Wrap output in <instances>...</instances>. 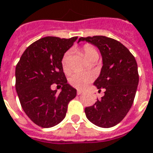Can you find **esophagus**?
I'll list each match as a JSON object with an SVG mask.
<instances>
[{"instance_id":"34e87169","label":"esophagus","mask_w":153,"mask_h":153,"mask_svg":"<svg viewBox=\"0 0 153 153\" xmlns=\"http://www.w3.org/2000/svg\"><path fill=\"white\" fill-rule=\"evenodd\" d=\"M83 94V91H82V90H78V91H77V94H78V95H79V94Z\"/></svg>"}]
</instances>
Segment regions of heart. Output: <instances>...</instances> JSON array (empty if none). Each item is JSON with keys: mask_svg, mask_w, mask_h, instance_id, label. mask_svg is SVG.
<instances>
[{"mask_svg": "<svg viewBox=\"0 0 153 153\" xmlns=\"http://www.w3.org/2000/svg\"><path fill=\"white\" fill-rule=\"evenodd\" d=\"M83 54H84L85 60L87 61L88 59L92 58L93 56H98V52L92 46L85 45L83 48ZM68 56H69V53H66L63 55V59H62V67H63V71L66 73L68 72V70H69ZM92 80H93V76L89 73H73L68 78V81H69L70 85L77 89H80V90L85 88Z\"/></svg>", "mask_w": 153, "mask_h": 153, "instance_id": "heart-1", "label": "heart"}]
</instances>
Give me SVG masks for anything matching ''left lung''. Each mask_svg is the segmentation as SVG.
<instances>
[{
    "label": "left lung",
    "instance_id": "obj_1",
    "mask_svg": "<svg viewBox=\"0 0 153 153\" xmlns=\"http://www.w3.org/2000/svg\"><path fill=\"white\" fill-rule=\"evenodd\" d=\"M98 48L102 57V68L94 82L97 89L104 88L105 95L85 110L87 119L97 126L110 128L124 119L132 105L137 90V63L126 47L105 36L80 37Z\"/></svg>",
    "mask_w": 153,
    "mask_h": 153
}]
</instances>
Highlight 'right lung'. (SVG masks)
<instances>
[{"label": "right lung", "instance_id": "right-lung-1", "mask_svg": "<svg viewBox=\"0 0 153 153\" xmlns=\"http://www.w3.org/2000/svg\"><path fill=\"white\" fill-rule=\"evenodd\" d=\"M77 38H41L25 50L16 67L20 103L27 116L41 127L59 124L66 116L68 104L76 96V89L67 83L62 59ZM53 83L62 86L59 94L51 89Z\"/></svg>", "mask_w": 153, "mask_h": 153}]
</instances>
